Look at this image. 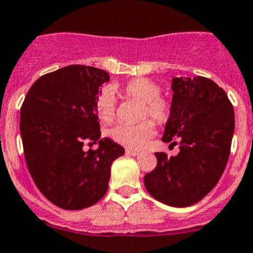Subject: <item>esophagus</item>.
I'll return each instance as SVG.
<instances>
[{
  "instance_id": "obj_1",
  "label": "esophagus",
  "mask_w": 253,
  "mask_h": 253,
  "mask_svg": "<svg viewBox=\"0 0 253 253\" xmlns=\"http://www.w3.org/2000/svg\"><path fill=\"white\" fill-rule=\"evenodd\" d=\"M125 153H126L127 156H138L139 152L133 151V149H126V152H125Z\"/></svg>"
}]
</instances>
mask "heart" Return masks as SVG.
<instances>
[{
  "label": "heart",
  "mask_w": 253,
  "mask_h": 253,
  "mask_svg": "<svg viewBox=\"0 0 253 253\" xmlns=\"http://www.w3.org/2000/svg\"><path fill=\"white\" fill-rule=\"evenodd\" d=\"M121 91L126 99L141 102V119L151 117L157 124H164L170 117L171 104L168 99L161 96L162 87L157 83L148 79H133L127 83ZM96 110L102 121L114 120L116 101L111 87H105L100 92L96 99ZM153 134L154 126L151 121L138 125H117L110 131V136L115 142L133 149L143 147Z\"/></svg>",
  "instance_id": "heart-1"
}]
</instances>
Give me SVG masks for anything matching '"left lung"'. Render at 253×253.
Segmentation results:
<instances>
[{"instance_id":"1","label":"left lung","mask_w":253,"mask_h":253,"mask_svg":"<svg viewBox=\"0 0 253 253\" xmlns=\"http://www.w3.org/2000/svg\"><path fill=\"white\" fill-rule=\"evenodd\" d=\"M171 91V114L162 141L178 143L179 153L157 152V167L144 175V186L158 202L186 208L209 194L221 178L235 115L226 92L208 78H173Z\"/></svg>"}]
</instances>
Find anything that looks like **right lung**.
Masks as SVG:
<instances>
[{"label": "right lung", "mask_w": 253, "mask_h": 253, "mask_svg": "<svg viewBox=\"0 0 253 253\" xmlns=\"http://www.w3.org/2000/svg\"><path fill=\"white\" fill-rule=\"evenodd\" d=\"M110 80L105 70L69 65L39 78L21 107L27 167L42 194L56 207L80 210L107 192L111 164L125 149L100 138L96 99ZM89 139L99 147L86 152Z\"/></svg>", "instance_id": "add662e5"}]
</instances>
